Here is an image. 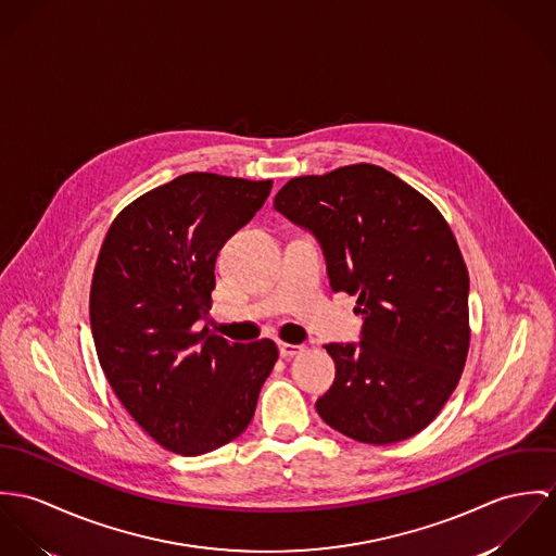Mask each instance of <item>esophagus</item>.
I'll return each mask as SVG.
<instances>
[{
	"label": "esophagus",
	"instance_id": "esophagus-1",
	"mask_svg": "<svg viewBox=\"0 0 556 556\" xmlns=\"http://www.w3.org/2000/svg\"><path fill=\"white\" fill-rule=\"evenodd\" d=\"M303 352V345H294V343H279V354L281 358H292L296 354Z\"/></svg>",
	"mask_w": 556,
	"mask_h": 556
}]
</instances>
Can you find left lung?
I'll use <instances>...</instances> for the list:
<instances>
[{"instance_id":"left-lung-1","label":"left lung","mask_w":556,"mask_h":556,"mask_svg":"<svg viewBox=\"0 0 556 556\" xmlns=\"http://www.w3.org/2000/svg\"><path fill=\"white\" fill-rule=\"evenodd\" d=\"M273 208L319 243L332 292L363 315L358 343L324 345L337 372L321 420L375 445L427 429L469 350V275L441 213L372 164L292 179Z\"/></svg>"}]
</instances>
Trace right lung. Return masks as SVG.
<instances>
[{"mask_svg": "<svg viewBox=\"0 0 556 556\" xmlns=\"http://www.w3.org/2000/svg\"><path fill=\"white\" fill-rule=\"evenodd\" d=\"M270 187L187 173L134 200L100 249L89 299L100 367L129 416L170 452L200 456L245 431L279 356L270 339L230 343L200 328L217 255Z\"/></svg>", "mask_w": 556, "mask_h": 556, "instance_id": "obj_1", "label": "right lung"}]
</instances>
